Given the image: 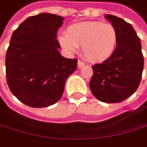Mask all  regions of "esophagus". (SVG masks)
Instances as JSON below:
<instances>
[{
	"mask_svg": "<svg viewBox=\"0 0 147 147\" xmlns=\"http://www.w3.org/2000/svg\"><path fill=\"white\" fill-rule=\"evenodd\" d=\"M84 65H85V63H84V62H82V61H80V60L78 62V68H79V69H80V68H82V67H84Z\"/></svg>",
	"mask_w": 147,
	"mask_h": 147,
	"instance_id": "34e87169",
	"label": "esophagus"
}]
</instances>
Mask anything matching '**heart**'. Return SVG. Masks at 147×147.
I'll return each instance as SVG.
<instances>
[{"label":"heart","instance_id":"b5f03b06","mask_svg":"<svg viewBox=\"0 0 147 147\" xmlns=\"http://www.w3.org/2000/svg\"><path fill=\"white\" fill-rule=\"evenodd\" d=\"M61 46L69 52H76L82 47L84 57L91 63H103L114 54L119 34L111 23L89 21L72 24L66 34L58 37Z\"/></svg>","mask_w":147,"mask_h":147}]
</instances>
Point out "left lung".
Returning a JSON list of instances; mask_svg holds the SVG:
<instances>
[{"label":"left lung","instance_id":"1","mask_svg":"<svg viewBox=\"0 0 147 147\" xmlns=\"http://www.w3.org/2000/svg\"><path fill=\"white\" fill-rule=\"evenodd\" d=\"M105 17L117 28L119 42L111 58L92 66L90 88L99 101L119 103L138 89L142 78L144 57L140 38L132 26L111 15Z\"/></svg>","mask_w":147,"mask_h":147}]
</instances>
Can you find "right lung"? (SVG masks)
<instances>
[{"label":"right lung","instance_id":"add662e5","mask_svg":"<svg viewBox=\"0 0 147 147\" xmlns=\"http://www.w3.org/2000/svg\"><path fill=\"white\" fill-rule=\"evenodd\" d=\"M60 16L42 13L29 16L13 32L6 54L7 85L22 103L34 108L56 104L78 59L63 57L57 32Z\"/></svg>","mask_w":147,"mask_h":147}]
</instances>
